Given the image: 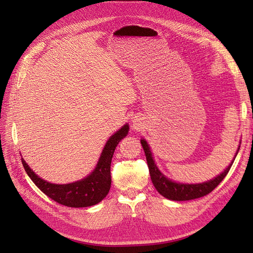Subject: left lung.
Segmentation results:
<instances>
[{"label":"left lung","instance_id":"obj_1","mask_svg":"<svg viewBox=\"0 0 253 253\" xmlns=\"http://www.w3.org/2000/svg\"><path fill=\"white\" fill-rule=\"evenodd\" d=\"M140 141L142 144L144 154H146L149 173H150V176H151L153 186L155 187V189L158 190V192H160V195L169 199V200L187 201V200H193V199H198V198L209 195V193L215 189V188L219 185V182L225 178V176L228 174V171L233 165V162H232V164H230L222 174H219L214 179L209 180L207 182H202V184H196V185L195 184H191V185L177 184V182L168 179L162 173H161L159 169L157 168V165L154 164L152 153L150 151V148L148 146L147 141L144 140V139H141Z\"/></svg>","mask_w":253,"mask_h":253}]
</instances>
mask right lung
Instances as JSON below:
<instances>
[{"instance_id":"add662e5","label":"right lung","mask_w":253,"mask_h":253,"mask_svg":"<svg viewBox=\"0 0 253 253\" xmlns=\"http://www.w3.org/2000/svg\"><path fill=\"white\" fill-rule=\"evenodd\" d=\"M129 127L124 125L107 140L103 152L95 169L84 179L66 185L51 184L40 178L31 170L24 160H21L26 173L35 185L52 200L71 208H85L99 203L106 197L111 188V162L115 148L124 137H126Z\"/></svg>"}]
</instances>
